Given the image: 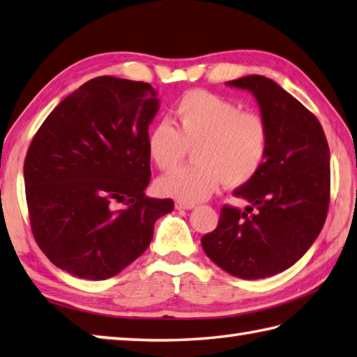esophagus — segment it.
<instances>
[{
	"label": "esophagus",
	"mask_w": 357,
	"mask_h": 357,
	"mask_svg": "<svg viewBox=\"0 0 357 357\" xmlns=\"http://www.w3.org/2000/svg\"><path fill=\"white\" fill-rule=\"evenodd\" d=\"M174 207H176L178 211H183V209L190 211V209H193V207H195V204H193V203H185V201H176V203H174Z\"/></svg>",
	"instance_id": "34e87169"
}]
</instances>
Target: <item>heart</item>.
Wrapping results in <instances>:
<instances>
[{
    "label": "heart",
    "mask_w": 357,
    "mask_h": 357,
    "mask_svg": "<svg viewBox=\"0 0 357 357\" xmlns=\"http://www.w3.org/2000/svg\"><path fill=\"white\" fill-rule=\"evenodd\" d=\"M270 132L261 115L242 112L236 102L206 90H192L174 107V128L162 121L148 135V153L160 170H173L193 148L195 164L162 176V195L185 203L209 198L226 187L248 184L262 170Z\"/></svg>",
    "instance_id": "1"
}]
</instances>
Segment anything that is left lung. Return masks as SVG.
Returning <instances> with one entry per match:
<instances>
[{"label": "left lung", "mask_w": 357, "mask_h": 357, "mask_svg": "<svg viewBox=\"0 0 357 357\" xmlns=\"http://www.w3.org/2000/svg\"><path fill=\"white\" fill-rule=\"evenodd\" d=\"M255 96L270 132L262 170L234 195L245 211L223 206L203 250L220 268L242 280L281 273L319 237L329 206V146L317 116L265 76L226 82Z\"/></svg>", "instance_id": "8db88e82"}]
</instances>
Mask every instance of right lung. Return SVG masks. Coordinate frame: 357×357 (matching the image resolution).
Masks as SVG:
<instances>
[{"label":"right lung","instance_id":"right-lung-1","mask_svg":"<svg viewBox=\"0 0 357 357\" xmlns=\"http://www.w3.org/2000/svg\"><path fill=\"white\" fill-rule=\"evenodd\" d=\"M156 95L146 82L95 77L61 101L31 142L23 170L32 234L70 275L101 281L120 273L173 211V199L145 195Z\"/></svg>","mask_w":357,"mask_h":357}]
</instances>
